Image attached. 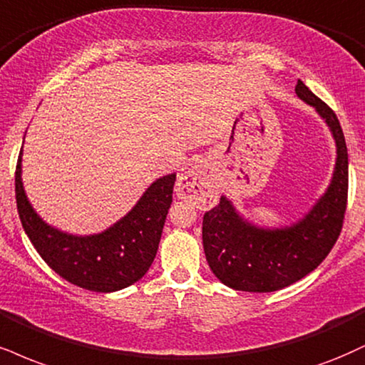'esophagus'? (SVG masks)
<instances>
[{
	"label": "esophagus",
	"mask_w": 365,
	"mask_h": 365,
	"mask_svg": "<svg viewBox=\"0 0 365 365\" xmlns=\"http://www.w3.org/2000/svg\"><path fill=\"white\" fill-rule=\"evenodd\" d=\"M177 192L182 199L192 200L199 207H212L217 202L219 192L209 175L200 166H192L177 180Z\"/></svg>",
	"instance_id": "esophagus-1"
}]
</instances>
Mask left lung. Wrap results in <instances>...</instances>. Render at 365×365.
I'll list each match as a JSON object with an SVG mask.
<instances>
[{"label":"left lung","instance_id":"obj_1","mask_svg":"<svg viewBox=\"0 0 365 365\" xmlns=\"http://www.w3.org/2000/svg\"><path fill=\"white\" fill-rule=\"evenodd\" d=\"M296 95L323 118L335 140V168L324 194L291 225L269 227L248 221L231 199L221 197L204 214L202 243L212 274L227 287L245 292H274L313 272L341 231L349 190V155L335 112L301 80Z\"/></svg>","mask_w":365,"mask_h":365}]
</instances>
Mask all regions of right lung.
Returning a JSON list of instances; mask_svg holds the SVG:
<instances>
[{"mask_svg":"<svg viewBox=\"0 0 365 365\" xmlns=\"http://www.w3.org/2000/svg\"><path fill=\"white\" fill-rule=\"evenodd\" d=\"M21 155L24 148L15 173L16 207L43 262L68 282L95 292H115L143 279L156 257L177 173L156 178L134 207L107 230L73 235L47 225L30 204L21 180Z\"/></svg>","mask_w":365,"mask_h":365,"instance_id":"1","label":"right lung"}]
</instances>
